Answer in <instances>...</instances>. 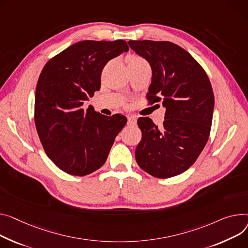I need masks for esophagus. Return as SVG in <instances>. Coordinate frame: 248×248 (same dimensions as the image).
<instances>
[{
  "mask_svg": "<svg viewBox=\"0 0 248 248\" xmlns=\"http://www.w3.org/2000/svg\"><path fill=\"white\" fill-rule=\"evenodd\" d=\"M127 124H128L129 125L136 124H137V119H136L135 117H133V115H131V117H128V118H127Z\"/></svg>",
  "mask_w": 248,
  "mask_h": 248,
  "instance_id": "esophagus-1",
  "label": "esophagus"
}]
</instances>
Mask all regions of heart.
I'll list each match as a JSON object with an SVG mask.
<instances>
[{"label":"heart","instance_id":"b5f03b06","mask_svg":"<svg viewBox=\"0 0 248 248\" xmlns=\"http://www.w3.org/2000/svg\"><path fill=\"white\" fill-rule=\"evenodd\" d=\"M127 65H140V64H147V62L140 57L136 56V55H131L128 56L126 59Z\"/></svg>","mask_w":248,"mask_h":248}]
</instances>
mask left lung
Listing matches in <instances>:
<instances>
[{"label": "left lung", "mask_w": 248, "mask_h": 248, "mask_svg": "<svg viewBox=\"0 0 248 248\" xmlns=\"http://www.w3.org/2000/svg\"><path fill=\"white\" fill-rule=\"evenodd\" d=\"M130 48L151 64L147 98L166 108L163 125L139 118L141 140L136 159L141 170L169 178L188 170L204 148L212 123L214 95L202 65L170 42L128 41Z\"/></svg>", "instance_id": "1"}]
</instances>
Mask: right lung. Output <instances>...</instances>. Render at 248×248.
I'll use <instances>...</instances> for the list:
<instances>
[{
  "label": "right lung",
  "mask_w": 248,
  "mask_h": 248,
  "mask_svg": "<svg viewBox=\"0 0 248 248\" xmlns=\"http://www.w3.org/2000/svg\"><path fill=\"white\" fill-rule=\"evenodd\" d=\"M128 52L118 40L78 42L49 60L36 88L35 124L46 155L62 171L84 176L104 166L127 119L107 117L82 105L101 89L111 59Z\"/></svg>",
  "instance_id": "1"
}]
</instances>
